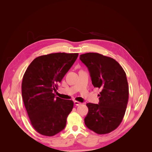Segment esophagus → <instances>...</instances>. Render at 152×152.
<instances>
[{
    "mask_svg": "<svg viewBox=\"0 0 152 152\" xmlns=\"http://www.w3.org/2000/svg\"><path fill=\"white\" fill-rule=\"evenodd\" d=\"M74 104L76 105V106H79V105H81L82 103L79 102H77V101H75V102H74Z\"/></svg>",
    "mask_w": 152,
    "mask_h": 152,
    "instance_id": "esophagus-1",
    "label": "esophagus"
}]
</instances>
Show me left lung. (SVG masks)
<instances>
[{
    "instance_id": "left-lung-1",
    "label": "left lung",
    "mask_w": 152,
    "mask_h": 152,
    "mask_svg": "<svg viewBox=\"0 0 152 152\" xmlns=\"http://www.w3.org/2000/svg\"><path fill=\"white\" fill-rule=\"evenodd\" d=\"M80 59L88 68L92 84L101 89L99 104H86L85 124L98 134H108L118 127L125 115L129 99L126 72L114 59L99 53L81 54Z\"/></svg>"
}]
</instances>
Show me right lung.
Returning a JSON list of instances; mask_svg holds the SVG:
<instances>
[{
	"instance_id": "add662e5",
	"label": "right lung",
	"mask_w": 152,
	"mask_h": 152,
	"mask_svg": "<svg viewBox=\"0 0 152 152\" xmlns=\"http://www.w3.org/2000/svg\"><path fill=\"white\" fill-rule=\"evenodd\" d=\"M78 56L65 53L43 55L34 59L25 72L23 100L31 126L40 134L53 136L66 126L73 102L56 97L54 92Z\"/></svg>"
}]
</instances>
